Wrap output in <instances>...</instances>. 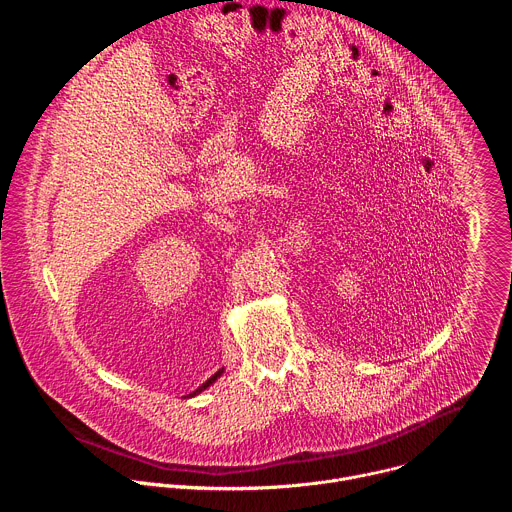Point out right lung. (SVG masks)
I'll use <instances>...</instances> for the list:
<instances>
[{"instance_id":"1","label":"right lung","mask_w":512,"mask_h":512,"mask_svg":"<svg viewBox=\"0 0 512 512\" xmlns=\"http://www.w3.org/2000/svg\"><path fill=\"white\" fill-rule=\"evenodd\" d=\"M223 373H225V367H223V369H218V371H216V373H214V375H212V377H210L206 383H202V385H200L196 391H192L188 397H196V395H200L202 391H206V389H208L212 383H216V379H221V377H223Z\"/></svg>"}]
</instances>
